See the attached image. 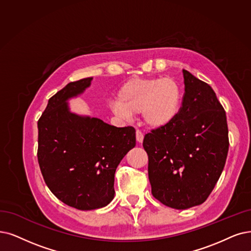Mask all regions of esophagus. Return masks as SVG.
<instances>
[{"mask_svg": "<svg viewBox=\"0 0 251 251\" xmlns=\"http://www.w3.org/2000/svg\"><path fill=\"white\" fill-rule=\"evenodd\" d=\"M136 139H137V141L139 143H142L143 142L144 135H143V133L141 131H140V129H137V131H136Z\"/></svg>", "mask_w": 251, "mask_h": 251, "instance_id": "esophagus-1", "label": "esophagus"}]
</instances>
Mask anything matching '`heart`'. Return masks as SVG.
I'll list each match as a JSON object with an SVG mask.
<instances>
[{"mask_svg": "<svg viewBox=\"0 0 251 251\" xmlns=\"http://www.w3.org/2000/svg\"><path fill=\"white\" fill-rule=\"evenodd\" d=\"M181 100V87L174 78H135L122 87L111 109L124 119L143 113L148 126L162 127L178 115Z\"/></svg>", "mask_w": 251, "mask_h": 251, "instance_id": "1", "label": "heart"}]
</instances>
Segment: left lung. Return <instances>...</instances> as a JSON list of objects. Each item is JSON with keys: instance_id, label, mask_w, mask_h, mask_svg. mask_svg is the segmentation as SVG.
I'll return each instance as SVG.
<instances>
[{"instance_id": "8db88e82", "label": "left lung", "mask_w": 251, "mask_h": 251, "mask_svg": "<svg viewBox=\"0 0 251 251\" xmlns=\"http://www.w3.org/2000/svg\"><path fill=\"white\" fill-rule=\"evenodd\" d=\"M178 115L143 140L151 194L174 209L204 203L222 175L228 151L226 111L208 83L183 70Z\"/></svg>"}]
</instances>
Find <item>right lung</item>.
Here are the masks:
<instances>
[{"instance_id":"obj_1","label":"right lung","mask_w":251,"mask_h":251,"mask_svg":"<svg viewBox=\"0 0 251 251\" xmlns=\"http://www.w3.org/2000/svg\"><path fill=\"white\" fill-rule=\"evenodd\" d=\"M92 77L68 83L49 99L38 120V163L51 193L66 205L93 210L114 198V174L136 145L133 126L116 127L69 111V98L81 94Z\"/></svg>"}]
</instances>
